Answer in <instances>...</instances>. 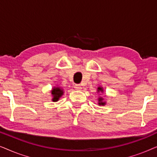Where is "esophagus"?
Here are the masks:
<instances>
[{
  "label": "esophagus",
  "mask_w": 157,
  "mask_h": 157,
  "mask_svg": "<svg viewBox=\"0 0 157 157\" xmlns=\"http://www.w3.org/2000/svg\"><path fill=\"white\" fill-rule=\"evenodd\" d=\"M74 89L76 90H81V86L80 84H75L74 85Z\"/></svg>",
  "instance_id": "obj_1"
}]
</instances>
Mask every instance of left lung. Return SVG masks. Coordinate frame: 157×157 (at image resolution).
I'll list each match as a JSON object with an SVG mask.
<instances>
[{"mask_svg":"<svg viewBox=\"0 0 157 157\" xmlns=\"http://www.w3.org/2000/svg\"><path fill=\"white\" fill-rule=\"evenodd\" d=\"M98 91L103 92V89H102V88L98 87ZM102 101H103V98H102L101 97L98 98V101H99V103H98V104H99V105H102V106H104V105L105 104V102H103Z\"/></svg>","mask_w":157,"mask_h":157,"instance_id":"1","label":"left lung"}]
</instances>
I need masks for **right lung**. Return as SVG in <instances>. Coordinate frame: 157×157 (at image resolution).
<instances>
[{"mask_svg":"<svg viewBox=\"0 0 157 157\" xmlns=\"http://www.w3.org/2000/svg\"><path fill=\"white\" fill-rule=\"evenodd\" d=\"M51 94L53 95V101H57L59 99V98L63 95V90L60 89V88H54L51 91Z\"/></svg>","mask_w":157,"mask_h":157,"instance_id":"obj_1","label":"right lung"}]
</instances>
